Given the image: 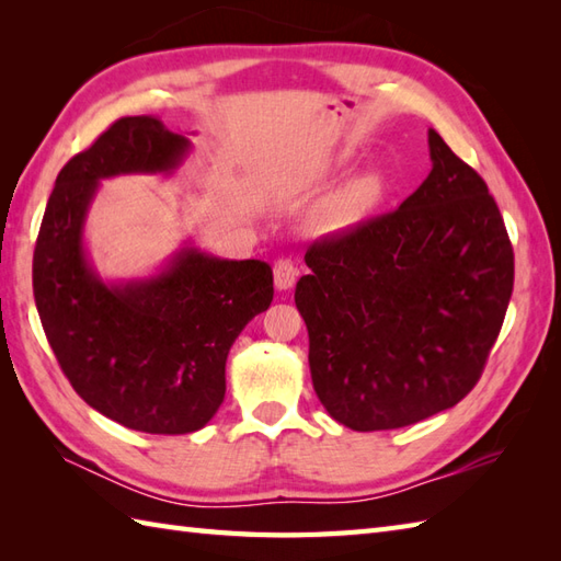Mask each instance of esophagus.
I'll return each mask as SVG.
<instances>
[{"instance_id":"1","label":"esophagus","mask_w":561,"mask_h":561,"mask_svg":"<svg viewBox=\"0 0 561 561\" xmlns=\"http://www.w3.org/2000/svg\"><path fill=\"white\" fill-rule=\"evenodd\" d=\"M272 272H274V287H277L279 291L291 289L296 277H299V270H296V265L289 257H279L277 262H274Z\"/></svg>"}]
</instances>
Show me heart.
I'll return each instance as SVG.
<instances>
[{
    "mask_svg": "<svg viewBox=\"0 0 561 561\" xmlns=\"http://www.w3.org/2000/svg\"><path fill=\"white\" fill-rule=\"evenodd\" d=\"M380 193V175L366 173L354 178L350 185H344L340 193L325 202L320 211L316 214V226L320 231H340L347 229L350 224L362 217L366 207H371V202Z\"/></svg>",
    "mask_w": 561,
    "mask_h": 561,
    "instance_id": "1",
    "label": "heart"
}]
</instances>
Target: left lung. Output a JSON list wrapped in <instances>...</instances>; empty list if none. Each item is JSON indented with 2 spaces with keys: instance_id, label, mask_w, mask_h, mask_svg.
Returning a JSON list of instances; mask_svg holds the SVG:
<instances>
[{
  "instance_id": "left-lung-1",
  "label": "left lung",
  "mask_w": 561,
  "mask_h": 561,
  "mask_svg": "<svg viewBox=\"0 0 561 561\" xmlns=\"http://www.w3.org/2000/svg\"><path fill=\"white\" fill-rule=\"evenodd\" d=\"M432 173L396 211L306 250L294 301L318 400L354 432L400 428L478 383L514 291L486 183L428 129Z\"/></svg>"
}]
</instances>
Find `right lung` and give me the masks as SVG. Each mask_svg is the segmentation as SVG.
Segmentation results:
<instances>
[{"mask_svg": "<svg viewBox=\"0 0 561 561\" xmlns=\"http://www.w3.org/2000/svg\"><path fill=\"white\" fill-rule=\"evenodd\" d=\"M187 149L159 117L115 121L59 171L33 253L35 306L71 388L147 434H190L217 414L231 344L274 296L267 262L193 245L149 279L105 284L89 265L83 221L99 181L171 173Z\"/></svg>", "mask_w": 561, "mask_h": 561, "instance_id": "1", "label": "right lung"}]
</instances>
